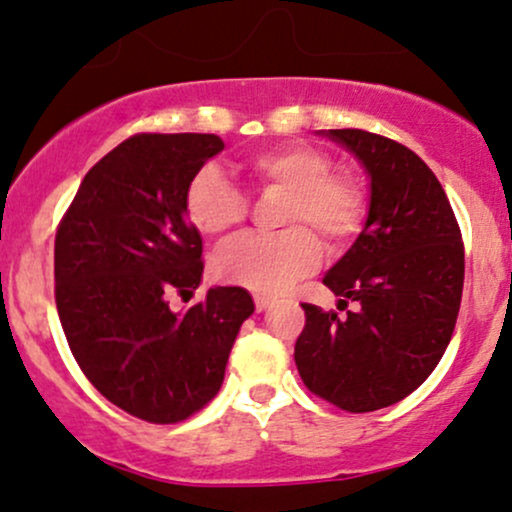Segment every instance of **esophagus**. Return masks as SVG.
Returning <instances> with one entry per match:
<instances>
[{"label": "esophagus", "instance_id": "34e87169", "mask_svg": "<svg viewBox=\"0 0 512 512\" xmlns=\"http://www.w3.org/2000/svg\"><path fill=\"white\" fill-rule=\"evenodd\" d=\"M269 298L267 296H255V308H257V313H262V310H267L269 308Z\"/></svg>", "mask_w": 512, "mask_h": 512}]
</instances>
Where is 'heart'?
<instances>
[{
  "label": "heart",
  "mask_w": 512,
  "mask_h": 512,
  "mask_svg": "<svg viewBox=\"0 0 512 512\" xmlns=\"http://www.w3.org/2000/svg\"><path fill=\"white\" fill-rule=\"evenodd\" d=\"M260 190L284 192V236L245 240L216 255L221 281L255 293H279L308 274L320 260V236L327 248H339L358 231L363 195L349 175L330 173L332 163L310 146H272L240 163ZM185 214L202 236L228 240L243 226L248 202L216 166H204L185 192Z\"/></svg>",
  "instance_id": "b5f03b06"
}]
</instances>
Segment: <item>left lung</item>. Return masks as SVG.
<instances>
[{"label": "left lung", "instance_id": "8db88e82", "mask_svg": "<svg viewBox=\"0 0 512 512\" xmlns=\"http://www.w3.org/2000/svg\"><path fill=\"white\" fill-rule=\"evenodd\" d=\"M370 180L368 216L322 284L356 313L303 303L296 366L305 387L363 414L416 390L448 349L464 284L460 226L433 170L407 146L363 132L322 129Z\"/></svg>", "mask_w": 512, "mask_h": 512}]
</instances>
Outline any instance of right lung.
<instances>
[{
    "label": "right lung",
    "instance_id": "add662e5",
    "mask_svg": "<svg viewBox=\"0 0 512 512\" xmlns=\"http://www.w3.org/2000/svg\"><path fill=\"white\" fill-rule=\"evenodd\" d=\"M223 151L216 134H137L86 173L55 238V301L69 349L115 407L175 424L214 399L240 325V286L202 284V236L185 214L190 180Z\"/></svg>",
    "mask_w": 512,
    "mask_h": 512
}]
</instances>
